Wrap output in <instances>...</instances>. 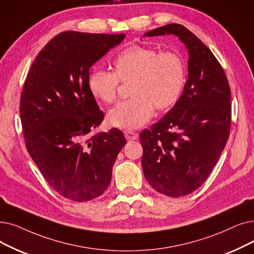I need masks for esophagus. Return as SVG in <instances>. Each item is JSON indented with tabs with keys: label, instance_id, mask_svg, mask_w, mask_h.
Returning a JSON list of instances; mask_svg holds the SVG:
<instances>
[{
	"label": "esophagus",
	"instance_id": "obj_1",
	"mask_svg": "<svg viewBox=\"0 0 254 254\" xmlns=\"http://www.w3.org/2000/svg\"><path fill=\"white\" fill-rule=\"evenodd\" d=\"M125 136H126V138L127 139V140H137L138 139V134L137 133H135V131H133V130H129V129H127V130H125Z\"/></svg>",
	"mask_w": 254,
	"mask_h": 254
}]
</instances>
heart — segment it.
<instances>
[{
    "instance_id": "1",
    "label": "heart",
    "mask_w": 254,
    "mask_h": 254,
    "mask_svg": "<svg viewBox=\"0 0 254 254\" xmlns=\"http://www.w3.org/2000/svg\"><path fill=\"white\" fill-rule=\"evenodd\" d=\"M113 64L114 72L95 68L88 80L90 92L104 104L115 102L119 81H133V97L117 104L108 113V121L113 127H140L152 117L154 106L167 109L180 98L185 66L179 54L134 46L119 54Z\"/></svg>"
}]
</instances>
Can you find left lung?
<instances>
[{
    "label": "left lung",
    "instance_id": "8db88e82",
    "mask_svg": "<svg viewBox=\"0 0 254 254\" xmlns=\"http://www.w3.org/2000/svg\"><path fill=\"white\" fill-rule=\"evenodd\" d=\"M163 35L179 37L188 51V80L170 111L140 134L141 164L154 190L181 197L205 182L226 145L230 88L211 50L192 32L169 24L145 33L144 37Z\"/></svg>",
    "mask_w": 254,
    "mask_h": 254
}]
</instances>
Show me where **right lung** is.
I'll use <instances>...</instances> for the list:
<instances>
[{"label": "right lung", "instance_id": "obj_1", "mask_svg": "<svg viewBox=\"0 0 254 254\" xmlns=\"http://www.w3.org/2000/svg\"><path fill=\"white\" fill-rule=\"evenodd\" d=\"M125 34L62 32L33 62L20 96L26 147L52 188L72 201L101 196L127 140L111 128L89 137L104 113L88 87L91 66Z\"/></svg>", "mask_w": 254, "mask_h": 254}]
</instances>
